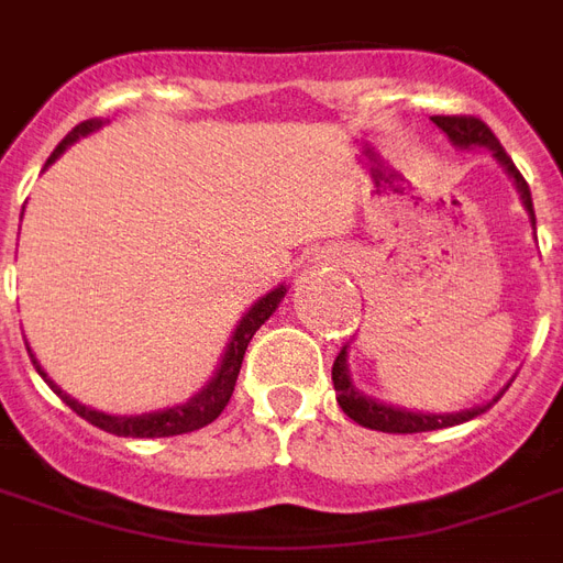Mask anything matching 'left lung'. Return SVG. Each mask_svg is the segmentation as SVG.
<instances>
[{
  "mask_svg": "<svg viewBox=\"0 0 563 563\" xmlns=\"http://www.w3.org/2000/svg\"><path fill=\"white\" fill-rule=\"evenodd\" d=\"M432 122L439 124L441 131L448 133L456 148H489L493 157L504 166V173L514 178L516 190H519V199L522 206L531 214V227H537L534 220V202H531V190H528V181L522 178V173L516 169V164L510 161V154L504 152V145L498 143L495 136L481 119L474 115H432ZM331 378H334V390H336V402L340 409L349 415V418L366 427V430H378V432H430V430H444V427H456V423H465V420L477 418L483 411L489 409L493 402L486 406H474V409L465 411H453V415H427V411H409V409H397V406H387V402H378V399L366 397L364 390H357L352 376H349V343L340 349V355L334 361V369H331Z\"/></svg>",
  "mask_w": 563,
  "mask_h": 563,
  "instance_id": "1",
  "label": "left lung"
}]
</instances>
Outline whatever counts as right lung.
Returning a JSON list of instances; mask_svg holds the SVG:
<instances>
[{"mask_svg":"<svg viewBox=\"0 0 563 563\" xmlns=\"http://www.w3.org/2000/svg\"><path fill=\"white\" fill-rule=\"evenodd\" d=\"M101 124V119H89V122L77 124V128L56 145V152L49 154L47 164H53V161H56L70 143H77L80 136L98 131ZM283 295H286V286H277V289H271L265 298H260V301L250 307L247 313L241 316V322L235 324V331H232V340H229L227 352L220 357L218 373L211 376V382H208L199 394H194V397L187 399V402H181V406H173V409L145 411V415H103V411L89 409V406H82V402H77L74 397H68V394L41 369L37 357L32 355V349H29V357H32V364H35V369L41 373V378H44V382H47V385L53 387L80 418L89 420L91 427H98V430L103 432H112V435H124V439H166V435H181V432L202 430L211 420L220 418V411L227 409L229 397H232V390H235V378H239L241 373V361H244L247 343L253 340V334L260 331L262 324H265V319L277 310V303L283 301Z\"/></svg>","mask_w":563,"mask_h":563,"instance_id":"obj_1","label":"right lung"}]
</instances>
